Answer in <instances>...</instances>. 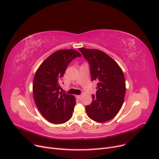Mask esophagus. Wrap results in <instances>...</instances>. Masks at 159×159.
Listing matches in <instances>:
<instances>
[{"instance_id":"34e87169","label":"esophagus","mask_w":159,"mask_h":159,"mask_svg":"<svg viewBox=\"0 0 159 159\" xmlns=\"http://www.w3.org/2000/svg\"><path fill=\"white\" fill-rule=\"evenodd\" d=\"M81 97H82V96H81L80 95H76V98L80 99L81 98Z\"/></svg>"}]
</instances>
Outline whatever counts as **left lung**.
I'll return each instance as SVG.
<instances>
[{"mask_svg": "<svg viewBox=\"0 0 159 159\" xmlns=\"http://www.w3.org/2000/svg\"><path fill=\"white\" fill-rule=\"evenodd\" d=\"M89 65L92 80H96V95L86 106L87 115L97 122L114 118L121 109L125 98V80L121 69L108 54L98 49L79 48Z\"/></svg>", "mask_w": 159, "mask_h": 159, "instance_id": "left-lung-1", "label": "left lung"}]
</instances>
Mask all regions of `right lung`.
<instances>
[{
    "mask_svg": "<svg viewBox=\"0 0 159 159\" xmlns=\"http://www.w3.org/2000/svg\"><path fill=\"white\" fill-rule=\"evenodd\" d=\"M80 57L81 54L73 49L56 51L43 61L34 76V101L41 114L52 123H64L73 116L75 97L60 92V84L67 66Z\"/></svg>",
    "mask_w": 159,
    "mask_h": 159,
    "instance_id": "right-lung-1",
    "label": "right lung"
}]
</instances>
